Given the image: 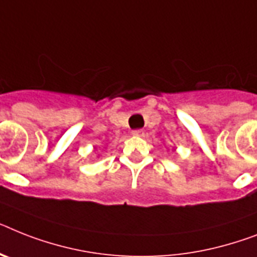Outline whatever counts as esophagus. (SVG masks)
Segmentation results:
<instances>
[{
    "mask_svg": "<svg viewBox=\"0 0 257 257\" xmlns=\"http://www.w3.org/2000/svg\"><path fill=\"white\" fill-rule=\"evenodd\" d=\"M133 135H135V137H143L144 130H134Z\"/></svg>",
    "mask_w": 257,
    "mask_h": 257,
    "instance_id": "34e87169",
    "label": "esophagus"
}]
</instances>
